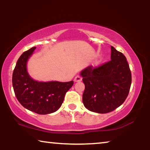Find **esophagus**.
<instances>
[{
	"label": "esophagus",
	"instance_id": "1",
	"mask_svg": "<svg viewBox=\"0 0 150 150\" xmlns=\"http://www.w3.org/2000/svg\"><path fill=\"white\" fill-rule=\"evenodd\" d=\"M82 81V78H81L80 76H76V77H75L74 79V81L75 82H80V81Z\"/></svg>",
	"mask_w": 150,
	"mask_h": 150
}]
</instances>
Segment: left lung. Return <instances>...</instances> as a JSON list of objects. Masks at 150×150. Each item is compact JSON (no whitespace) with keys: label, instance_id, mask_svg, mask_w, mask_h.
<instances>
[{"label":"left lung","instance_id":"1","mask_svg":"<svg viewBox=\"0 0 150 150\" xmlns=\"http://www.w3.org/2000/svg\"><path fill=\"white\" fill-rule=\"evenodd\" d=\"M110 59L97 68L88 66L80 73L85 86L83 103L91 112H110L122 105L128 96L132 76L126 58L111 46Z\"/></svg>","mask_w":150,"mask_h":150}]
</instances>
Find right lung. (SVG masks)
<instances>
[{
	"label": "right lung",
	"instance_id": "add662e5",
	"mask_svg": "<svg viewBox=\"0 0 150 150\" xmlns=\"http://www.w3.org/2000/svg\"><path fill=\"white\" fill-rule=\"evenodd\" d=\"M35 48L24 52L18 59L12 74V86L18 100L25 108L39 115H47L60 108L73 81L34 80L28 72L27 64Z\"/></svg>",
	"mask_w": 150,
	"mask_h": 150
}]
</instances>
